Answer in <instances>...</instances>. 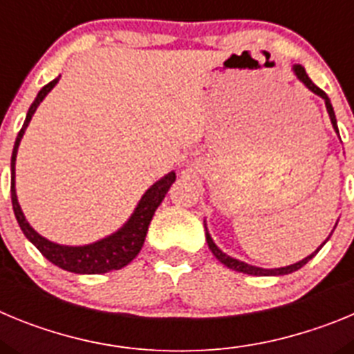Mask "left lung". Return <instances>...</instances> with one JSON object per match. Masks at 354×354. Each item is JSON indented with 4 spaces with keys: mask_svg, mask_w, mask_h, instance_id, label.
I'll use <instances>...</instances> for the list:
<instances>
[{
    "mask_svg": "<svg viewBox=\"0 0 354 354\" xmlns=\"http://www.w3.org/2000/svg\"><path fill=\"white\" fill-rule=\"evenodd\" d=\"M292 71H294V74L298 76V80L301 81L303 84H305L306 88L312 90V92H314V93H317L319 97H323L324 104H326V109H328V115H330V120H331V124H333V129H335L337 133H339V127H337L335 111H333V108H331V102H330V99H328L326 93H324L323 90L319 88V86H315V84L312 83V80L308 76H306L305 68H303L301 65H294ZM205 239H207L209 250H211V252H212V255H214V257L218 259V261H220L221 264H225V266H227V268H230V270H234V271H239V273L253 274V277H270V274H273V277H278V274H289V273H292V271H298L299 268H303V266H305L306 262H308L312 257H314V255L319 252V250L323 248V245L328 241V239L324 241L323 245L319 246V248L315 250V252L312 253V255L305 257V259H303V261L296 262V264L286 266V268H274V270H264V268H257V266H250V264H246V262H241V261H237V259L228 257L227 253H223L220 248H218V246L214 245V241L211 239V236H209V232H207V227H205Z\"/></svg>",
    "mask_w": 354,
    "mask_h": 354,
    "instance_id": "left-lung-1",
    "label": "left lung"
}]
</instances>
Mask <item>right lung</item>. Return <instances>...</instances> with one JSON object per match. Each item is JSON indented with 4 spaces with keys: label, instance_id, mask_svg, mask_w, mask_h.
I'll return each mask as SVG.
<instances>
[{
    "label": "right lung",
    "instance_id": "add662e5",
    "mask_svg": "<svg viewBox=\"0 0 354 354\" xmlns=\"http://www.w3.org/2000/svg\"><path fill=\"white\" fill-rule=\"evenodd\" d=\"M58 83V77L53 80L51 83H48L39 92V95L35 97L33 104L30 106L26 115V120L23 124V129L19 131L17 138H15L14 152H12V161H10V170H12V183H10V193H12V207H14L15 218H17V223L21 227V230L24 232V236L37 246L44 257L48 259L49 262H53L55 266L62 268L65 271H71V273L77 274H99V273H108L111 270H122L124 266L129 264L136 255L142 250L143 243H145L147 230H149L150 220L154 216L156 209L161 204L165 195L168 193L171 184L175 183V171H170L168 175H165L162 179H159L158 183L152 184L145 192V195L142 196L140 204L136 205L134 212L131 214V218L127 220V223L117 230L111 236L104 237V239L92 243V245L84 246H64L51 243L49 239L40 236L39 232H35L33 228L30 227V223L24 218L23 211H21V205L17 202V195H15V158H17V149L21 138H23L24 131H26L28 124H30L31 117L37 111L40 102L44 101V97L48 95L53 90V86Z\"/></svg>",
    "mask_w": 354,
    "mask_h": 354
}]
</instances>
